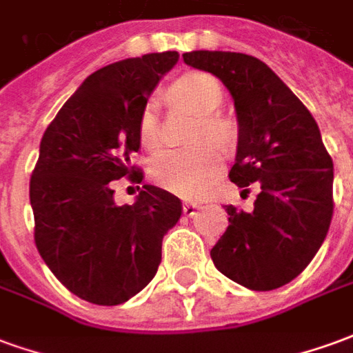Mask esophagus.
<instances>
[{
    "instance_id": "esophagus-1",
    "label": "esophagus",
    "mask_w": 353,
    "mask_h": 353,
    "mask_svg": "<svg viewBox=\"0 0 353 353\" xmlns=\"http://www.w3.org/2000/svg\"><path fill=\"white\" fill-rule=\"evenodd\" d=\"M196 210H199L196 204H183V214L187 215V217H192V215L196 214Z\"/></svg>"
}]
</instances>
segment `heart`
I'll return each instance as SVG.
<instances>
[{
    "mask_svg": "<svg viewBox=\"0 0 353 353\" xmlns=\"http://www.w3.org/2000/svg\"><path fill=\"white\" fill-rule=\"evenodd\" d=\"M174 92L202 113L199 138L210 136L215 141H225L229 138V123L223 117L215 115V111L221 108L225 92L214 75L202 72L185 73L174 83ZM138 134L139 141L145 147L159 143V109L154 100H147L139 113ZM221 164V154L210 143L170 147L154 157L149 174L162 189L181 199H199L219 174Z\"/></svg>",
    "mask_w": 353,
    "mask_h": 353,
    "instance_id": "b5f03b06",
    "label": "heart"
}]
</instances>
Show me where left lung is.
Returning <instances> with one entry per match:
<instances>
[{
	"instance_id": "obj_1",
	"label": "left lung",
	"mask_w": 353,
	"mask_h": 353,
	"mask_svg": "<svg viewBox=\"0 0 353 353\" xmlns=\"http://www.w3.org/2000/svg\"><path fill=\"white\" fill-rule=\"evenodd\" d=\"M183 60L214 73L232 94L238 147L229 177L244 192L259 189L250 214L225 206L229 227L212 261L248 289L281 288L314 259L333 217V161L318 123L259 58L192 50Z\"/></svg>"
}]
</instances>
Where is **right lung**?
I'll use <instances>...</instances> for the list:
<instances>
[{"instance_id": "add662e5", "label": "right lung", "mask_w": 353, "mask_h": 353, "mask_svg": "<svg viewBox=\"0 0 353 353\" xmlns=\"http://www.w3.org/2000/svg\"><path fill=\"white\" fill-rule=\"evenodd\" d=\"M176 50L126 58L88 75L47 126L30 179L34 240L52 274L83 301L126 303L159 270L162 238L183 214L172 192L143 185L117 206L111 181L141 183L139 113Z\"/></svg>"}]
</instances>
